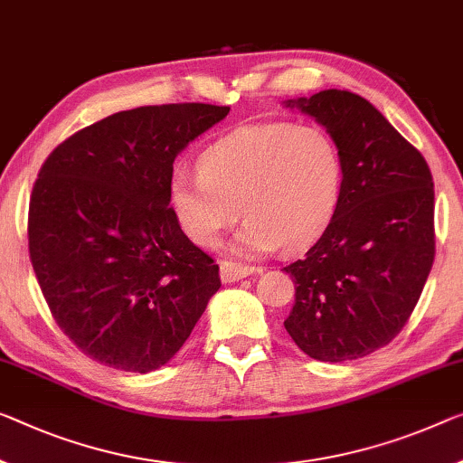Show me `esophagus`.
Returning <instances> with one entry per match:
<instances>
[{"label": "esophagus", "instance_id": "34e87169", "mask_svg": "<svg viewBox=\"0 0 463 463\" xmlns=\"http://www.w3.org/2000/svg\"><path fill=\"white\" fill-rule=\"evenodd\" d=\"M219 271H222V281L223 283H233L244 279V277L252 275L254 269L248 265H241V262H232V260H223L219 265Z\"/></svg>", "mask_w": 463, "mask_h": 463}]
</instances>
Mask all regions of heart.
Wrapping results in <instances>:
<instances>
[{"label":"heart","instance_id":"1","mask_svg":"<svg viewBox=\"0 0 463 463\" xmlns=\"http://www.w3.org/2000/svg\"><path fill=\"white\" fill-rule=\"evenodd\" d=\"M198 175L169 177V207L198 246L215 244L240 217L236 250H302L323 236L339 207L344 159L321 128L291 122L233 130L203 153Z\"/></svg>","mask_w":463,"mask_h":463}]
</instances>
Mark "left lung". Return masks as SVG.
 <instances>
[{
    "mask_svg": "<svg viewBox=\"0 0 463 463\" xmlns=\"http://www.w3.org/2000/svg\"><path fill=\"white\" fill-rule=\"evenodd\" d=\"M326 128L344 159L339 207L323 236L283 271L296 302L283 321L304 354L345 362L403 329L435 260V186L418 148L350 90L289 99Z\"/></svg>",
    "mask_w": 463,
    "mask_h": 463,
    "instance_id": "8db88e82",
    "label": "left lung"
}]
</instances>
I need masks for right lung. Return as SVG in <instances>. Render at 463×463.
<instances>
[{"instance_id": "add662e5", "label": "right lung", "mask_w": 463, "mask_h": 463, "mask_svg": "<svg viewBox=\"0 0 463 463\" xmlns=\"http://www.w3.org/2000/svg\"><path fill=\"white\" fill-rule=\"evenodd\" d=\"M230 113L207 103L113 113L43 163L28 207V252L49 310L78 350L151 373L186 344L219 267L169 207L174 161Z\"/></svg>"}]
</instances>
